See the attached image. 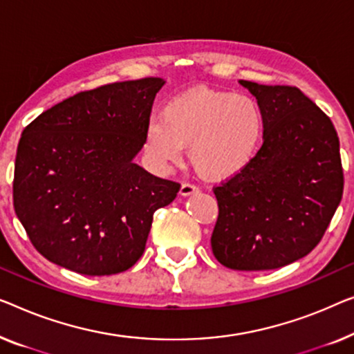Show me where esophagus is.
Segmentation results:
<instances>
[{
  "label": "esophagus",
  "mask_w": 354,
  "mask_h": 354,
  "mask_svg": "<svg viewBox=\"0 0 354 354\" xmlns=\"http://www.w3.org/2000/svg\"><path fill=\"white\" fill-rule=\"evenodd\" d=\"M180 196H192V194L198 193V188L192 185V183H183V185L180 187Z\"/></svg>",
  "instance_id": "obj_1"
}]
</instances>
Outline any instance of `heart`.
Instances as JSON below:
<instances>
[{"label": "heart", "instance_id": "b5f03b06", "mask_svg": "<svg viewBox=\"0 0 354 354\" xmlns=\"http://www.w3.org/2000/svg\"><path fill=\"white\" fill-rule=\"evenodd\" d=\"M265 113L255 99L227 91L196 88L174 97L161 116L148 121L145 151L165 169L188 160L199 176L223 182L243 174L257 160L265 140Z\"/></svg>", "mask_w": 354, "mask_h": 354}]
</instances>
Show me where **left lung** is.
Listing matches in <instances>:
<instances>
[{"mask_svg":"<svg viewBox=\"0 0 354 354\" xmlns=\"http://www.w3.org/2000/svg\"><path fill=\"white\" fill-rule=\"evenodd\" d=\"M262 106L265 140L249 169L214 188L211 245L232 270H274L319 243L343 194L340 142L332 121L292 86L239 80Z\"/></svg>","mask_w":354,"mask_h":354,"instance_id":"8db88e82","label":"left lung"}]
</instances>
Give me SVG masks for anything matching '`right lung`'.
I'll return each instance as SVG.
<instances>
[{
  "mask_svg": "<svg viewBox=\"0 0 354 354\" xmlns=\"http://www.w3.org/2000/svg\"><path fill=\"white\" fill-rule=\"evenodd\" d=\"M166 81L143 78L80 92L25 127L14 209L38 252L88 276L129 270L153 214L180 185L136 165L153 100Z\"/></svg>",
  "mask_w": 354,
  "mask_h": 354,
  "instance_id": "obj_1",
  "label": "right lung"
}]
</instances>
